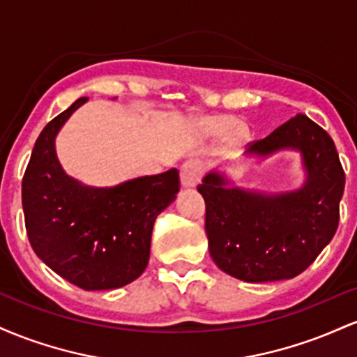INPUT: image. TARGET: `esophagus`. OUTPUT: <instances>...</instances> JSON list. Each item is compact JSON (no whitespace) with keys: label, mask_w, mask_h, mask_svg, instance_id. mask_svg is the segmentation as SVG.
Returning a JSON list of instances; mask_svg holds the SVG:
<instances>
[{"label":"esophagus","mask_w":357,"mask_h":357,"mask_svg":"<svg viewBox=\"0 0 357 357\" xmlns=\"http://www.w3.org/2000/svg\"><path fill=\"white\" fill-rule=\"evenodd\" d=\"M203 173V165L198 159H190L179 169V178H181L183 188H195L199 183Z\"/></svg>","instance_id":"34e87169"}]
</instances>
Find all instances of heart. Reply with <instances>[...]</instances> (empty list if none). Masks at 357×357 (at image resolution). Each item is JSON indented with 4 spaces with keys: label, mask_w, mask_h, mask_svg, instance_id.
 <instances>
[{
    "label": "heart",
    "mask_w": 357,
    "mask_h": 357,
    "mask_svg": "<svg viewBox=\"0 0 357 357\" xmlns=\"http://www.w3.org/2000/svg\"><path fill=\"white\" fill-rule=\"evenodd\" d=\"M231 125L234 126L233 128L231 126ZM230 126L232 128L230 132H228V139H230V142H233V144H241V142L248 141V137H250L248 127L245 124H241V122H236L235 124V119L233 117L218 116V117H213L208 121V129L215 134L225 132V130H228Z\"/></svg>",
    "instance_id": "b5f03b06"
}]
</instances>
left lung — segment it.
Listing matches in <instances>:
<instances>
[{
    "instance_id": "1",
    "label": "left lung",
    "mask_w": 357,
    "mask_h": 357,
    "mask_svg": "<svg viewBox=\"0 0 357 357\" xmlns=\"http://www.w3.org/2000/svg\"><path fill=\"white\" fill-rule=\"evenodd\" d=\"M278 151L301 154L305 181L298 190H243L218 169H211L198 186L206 203L210 255L218 268L238 280L257 284L294 278L337 230L346 178L329 134L297 114L250 144L245 155L267 159Z\"/></svg>"
}]
</instances>
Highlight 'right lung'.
I'll return each mask as SVG.
<instances>
[{
  "mask_svg": "<svg viewBox=\"0 0 357 357\" xmlns=\"http://www.w3.org/2000/svg\"><path fill=\"white\" fill-rule=\"evenodd\" d=\"M87 99L45 126L22 184L28 240L40 260L84 290H110L136 280L149 261L154 221L176 199L178 169L110 188L80 183L63 171L56 134Z\"/></svg>",
  "mask_w": 357,
  "mask_h": 357,
  "instance_id": "obj_1",
  "label": "right lung"
}]
</instances>
